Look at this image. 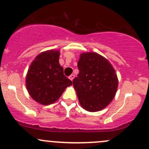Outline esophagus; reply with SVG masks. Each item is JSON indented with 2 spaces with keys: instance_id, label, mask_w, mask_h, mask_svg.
I'll return each instance as SVG.
<instances>
[{
  "instance_id": "obj_1",
  "label": "esophagus",
  "mask_w": 149,
  "mask_h": 149,
  "mask_svg": "<svg viewBox=\"0 0 149 149\" xmlns=\"http://www.w3.org/2000/svg\"><path fill=\"white\" fill-rule=\"evenodd\" d=\"M74 77H75V75L74 74H72V75H70V76H69V79H70V80L73 81V79H74Z\"/></svg>"
}]
</instances>
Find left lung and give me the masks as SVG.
<instances>
[{
	"mask_svg": "<svg viewBox=\"0 0 149 149\" xmlns=\"http://www.w3.org/2000/svg\"><path fill=\"white\" fill-rule=\"evenodd\" d=\"M79 73L73 81L80 104L88 112L106 107L116 94L118 79L112 64L97 52H84L78 62Z\"/></svg>",
	"mask_w": 149,
	"mask_h": 149,
	"instance_id": "left-lung-1",
	"label": "left lung"
}]
</instances>
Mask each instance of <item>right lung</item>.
<instances>
[{
	"label": "right lung",
	"mask_w": 149,
	"mask_h": 149,
	"mask_svg": "<svg viewBox=\"0 0 149 149\" xmlns=\"http://www.w3.org/2000/svg\"><path fill=\"white\" fill-rule=\"evenodd\" d=\"M60 51L50 49L39 54L30 65L26 76V86L31 98L49 105L61 97L72 81L63 74L59 63Z\"/></svg>",
	"instance_id": "right-lung-1"
}]
</instances>
